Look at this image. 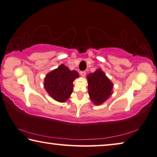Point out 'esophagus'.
Segmentation results:
<instances>
[{
  "label": "esophagus",
  "instance_id": "1",
  "mask_svg": "<svg viewBox=\"0 0 157 157\" xmlns=\"http://www.w3.org/2000/svg\"><path fill=\"white\" fill-rule=\"evenodd\" d=\"M80 75H81L82 77H83V78H84V77H85V75H86V72L85 71H81Z\"/></svg>",
  "mask_w": 157,
  "mask_h": 157
}]
</instances>
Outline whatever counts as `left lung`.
I'll list each match as a JSON object with an SVG mask.
<instances>
[{
	"label": "left lung",
	"mask_w": 157,
	"mask_h": 157,
	"mask_svg": "<svg viewBox=\"0 0 157 157\" xmlns=\"http://www.w3.org/2000/svg\"><path fill=\"white\" fill-rule=\"evenodd\" d=\"M88 94L91 101L95 105H100L107 101L113 93L114 85L99 68L87 76Z\"/></svg>",
	"instance_id": "1"
}]
</instances>
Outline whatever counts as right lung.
Returning a JSON list of instances; mask_svg holds the SVG:
<instances>
[{
    "mask_svg": "<svg viewBox=\"0 0 157 157\" xmlns=\"http://www.w3.org/2000/svg\"><path fill=\"white\" fill-rule=\"evenodd\" d=\"M79 78L76 70H70L61 64L46 75L44 79V87L48 94L59 102H65L72 93L73 82Z\"/></svg>",
    "mask_w": 157,
    "mask_h": 157,
    "instance_id": "obj_1",
    "label": "right lung"
}]
</instances>
